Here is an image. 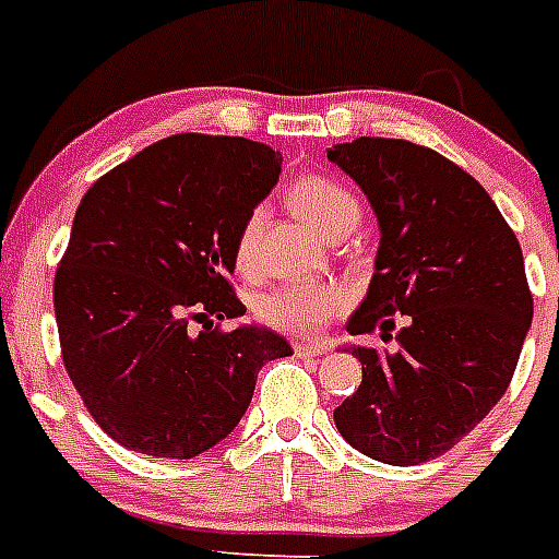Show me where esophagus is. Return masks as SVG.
Masks as SVG:
<instances>
[{
  "label": "esophagus",
  "mask_w": 559,
  "mask_h": 559,
  "mask_svg": "<svg viewBox=\"0 0 559 559\" xmlns=\"http://www.w3.org/2000/svg\"><path fill=\"white\" fill-rule=\"evenodd\" d=\"M324 353L326 347L321 342H295V356L298 358H319Z\"/></svg>",
  "instance_id": "obj_1"
}]
</instances>
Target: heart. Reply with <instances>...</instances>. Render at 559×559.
I'll return each instance as SVG.
<instances>
[{
  "label": "heart",
  "mask_w": 559,
  "mask_h": 559,
  "mask_svg": "<svg viewBox=\"0 0 559 559\" xmlns=\"http://www.w3.org/2000/svg\"><path fill=\"white\" fill-rule=\"evenodd\" d=\"M289 203L324 238L335 226L358 221L356 198L344 186L326 180V177H301L289 189ZM258 233H261V212H252L235 240L238 270L247 272L255 261ZM344 301H347V293L333 284H281L258 298L255 312L261 316V321L287 330V333H316L342 310Z\"/></svg>",
  "instance_id": "1"
}]
</instances>
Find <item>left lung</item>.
Here are the masks:
<instances>
[{
    "instance_id": "1",
    "label": "left lung",
    "mask_w": 559,
    "mask_h": 559,
    "mask_svg": "<svg viewBox=\"0 0 559 559\" xmlns=\"http://www.w3.org/2000/svg\"><path fill=\"white\" fill-rule=\"evenodd\" d=\"M326 157L367 194L382 235L347 333L393 338L405 316L396 350L344 347L361 384L335 407V428L384 465L437 460L511 384L534 316L523 249L483 186L433 148L358 138Z\"/></svg>"
}]
</instances>
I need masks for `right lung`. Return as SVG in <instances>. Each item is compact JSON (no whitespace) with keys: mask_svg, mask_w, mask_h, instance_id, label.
Returning a JSON list of instances; mask_svg holds the SVG:
<instances>
[{"mask_svg":"<svg viewBox=\"0 0 559 559\" xmlns=\"http://www.w3.org/2000/svg\"><path fill=\"white\" fill-rule=\"evenodd\" d=\"M264 143L175 134L91 186L53 278L62 361L85 407L129 451L192 460L243 419L258 370L293 356L240 319L235 240L278 183ZM204 324L201 334L188 321Z\"/></svg>","mask_w":559,"mask_h":559,"instance_id":"1","label":"right lung"}]
</instances>
